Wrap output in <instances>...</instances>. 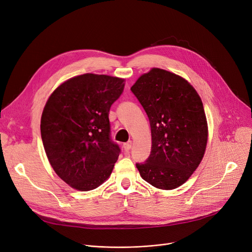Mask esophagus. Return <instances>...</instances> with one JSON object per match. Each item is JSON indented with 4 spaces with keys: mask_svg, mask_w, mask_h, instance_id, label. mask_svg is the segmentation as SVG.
I'll list each match as a JSON object with an SVG mask.
<instances>
[{
    "mask_svg": "<svg viewBox=\"0 0 252 252\" xmlns=\"http://www.w3.org/2000/svg\"><path fill=\"white\" fill-rule=\"evenodd\" d=\"M130 148H131V142H130V141H128V142H126V143L124 144V149H125V151L128 152V151L130 150Z\"/></svg>",
    "mask_w": 252,
    "mask_h": 252,
    "instance_id": "34e87169",
    "label": "esophagus"
}]
</instances>
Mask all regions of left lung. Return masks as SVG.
<instances>
[{"label":"left lung","mask_w":252,"mask_h":252,"mask_svg":"<svg viewBox=\"0 0 252 252\" xmlns=\"http://www.w3.org/2000/svg\"><path fill=\"white\" fill-rule=\"evenodd\" d=\"M130 91L149 118L152 136L149 157L136 166L152 186L176 189L191 177L205 152L202 101L186 79L159 68L141 75Z\"/></svg>","instance_id":"1"}]
</instances>
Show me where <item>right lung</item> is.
Instances as JSON below:
<instances>
[{
  "label": "right lung",
  "mask_w": 252,
  "mask_h": 252,
  "mask_svg": "<svg viewBox=\"0 0 252 252\" xmlns=\"http://www.w3.org/2000/svg\"><path fill=\"white\" fill-rule=\"evenodd\" d=\"M125 79L86 73L59 86L41 119V136L55 173L76 190L96 189L107 180L121 148L110 136L109 110Z\"/></svg>",
  "instance_id": "1"
}]
</instances>
